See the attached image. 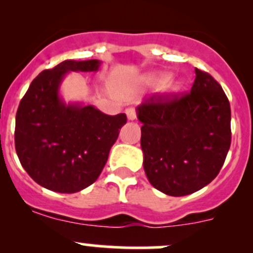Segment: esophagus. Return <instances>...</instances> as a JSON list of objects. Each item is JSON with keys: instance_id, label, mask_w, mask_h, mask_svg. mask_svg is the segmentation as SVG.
I'll use <instances>...</instances> for the list:
<instances>
[{"instance_id": "1", "label": "esophagus", "mask_w": 253, "mask_h": 253, "mask_svg": "<svg viewBox=\"0 0 253 253\" xmlns=\"http://www.w3.org/2000/svg\"><path fill=\"white\" fill-rule=\"evenodd\" d=\"M125 112H126V115H127V119L128 120H136V117H137V112H136V109L134 108H127L126 110H125Z\"/></svg>"}]
</instances>
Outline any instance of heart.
<instances>
[{
    "label": "heart",
    "instance_id": "1",
    "mask_svg": "<svg viewBox=\"0 0 253 253\" xmlns=\"http://www.w3.org/2000/svg\"><path fill=\"white\" fill-rule=\"evenodd\" d=\"M144 83L150 86L164 85L169 93H177L183 88L182 79H170L169 73H150L145 76Z\"/></svg>",
    "mask_w": 253,
    "mask_h": 253
}]
</instances>
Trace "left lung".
Here are the masks:
<instances>
[{"label":"left lung","mask_w":253,"mask_h":253,"mask_svg":"<svg viewBox=\"0 0 253 253\" xmlns=\"http://www.w3.org/2000/svg\"><path fill=\"white\" fill-rule=\"evenodd\" d=\"M190 93L145 99L143 167L153 187L174 197L201 190L220 171L231 143V110L220 84L196 68Z\"/></svg>","instance_id":"left-lung-1"}]
</instances>
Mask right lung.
<instances>
[{
    "label": "right lung",
    "mask_w": 253,
    "mask_h": 253,
    "mask_svg": "<svg viewBox=\"0 0 253 253\" xmlns=\"http://www.w3.org/2000/svg\"><path fill=\"white\" fill-rule=\"evenodd\" d=\"M99 60H66L30 84L16 115L14 143L22 167L37 183L75 193L95 182L109 152L127 122L125 114H103L94 106L66 104L58 89L66 73L95 72Z\"/></svg>",
    "instance_id": "right-lung-1"
}]
</instances>
